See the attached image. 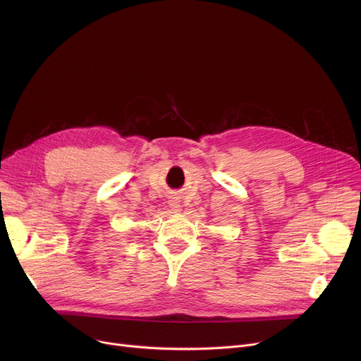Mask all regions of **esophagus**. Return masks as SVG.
I'll list each match as a JSON object with an SVG mask.
<instances>
[{"label":"esophagus","mask_w":361,"mask_h":361,"mask_svg":"<svg viewBox=\"0 0 361 361\" xmlns=\"http://www.w3.org/2000/svg\"><path fill=\"white\" fill-rule=\"evenodd\" d=\"M169 207H171V209H173L176 214L181 211V204H180L178 199H176V197H173V199L169 200Z\"/></svg>","instance_id":"esophagus-1"}]
</instances>
